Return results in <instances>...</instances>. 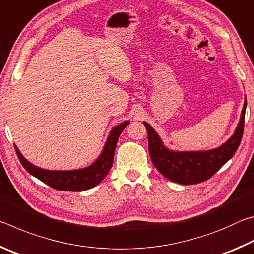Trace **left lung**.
<instances>
[{
	"label": "left lung",
	"instance_id": "8db88e82",
	"mask_svg": "<svg viewBox=\"0 0 254 254\" xmlns=\"http://www.w3.org/2000/svg\"><path fill=\"white\" fill-rule=\"evenodd\" d=\"M247 100L241 113V120L235 133L220 148L209 151L174 152L163 147L160 137L153 128L144 122L148 132L149 153L159 173L171 182L182 185H194L209 179L233 157L242 140L246 117Z\"/></svg>",
	"mask_w": 254,
	"mask_h": 254
}]
</instances>
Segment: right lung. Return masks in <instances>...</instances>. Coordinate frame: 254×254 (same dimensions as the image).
<instances>
[{"label":"right lung","mask_w":254,"mask_h":254,"mask_svg":"<svg viewBox=\"0 0 254 254\" xmlns=\"http://www.w3.org/2000/svg\"><path fill=\"white\" fill-rule=\"evenodd\" d=\"M127 124V121L123 122L111 131L109 139L106 141L105 148L103 150L100 158L92 166H89L85 169L71 171H54L38 168V167L33 166L28 160H25L15 145L14 149L16 154H18L20 162L24 167V169L29 174H31L36 178L41 180L42 183L48 185L51 188L57 189V190L81 191L96 186L109 174L111 167L113 165L114 152L115 148H117L119 136Z\"/></svg>","instance_id":"1"}]
</instances>
